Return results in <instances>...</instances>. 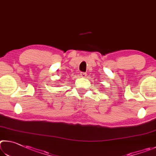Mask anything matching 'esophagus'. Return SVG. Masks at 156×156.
<instances>
[{"instance_id": "1", "label": "esophagus", "mask_w": 156, "mask_h": 156, "mask_svg": "<svg viewBox=\"0 0 156 156\" xmlns=\"http://www.w3.org/2000/svg\"><path fill=\"white\" fill-rule=\"evenodd\" d=\"M80 75H81V76L82 78H85V77H86V75H87V74L86 73H80Z\"/></svg>"}]
</instances>
